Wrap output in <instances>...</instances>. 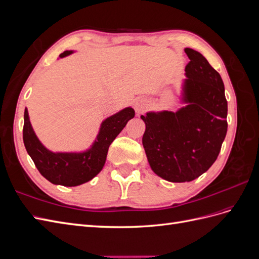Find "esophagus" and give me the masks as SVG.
<instances>
[{
	"instance_id": "1",
	"label": "esophagus",
	"mask_w": 259,
	"mask_h": 259,
	"mask_svg": "<svg viewBox=\"0 0 259 259\" xmlns=\"http://www.w3.org/2000/svg\"><path fill=\"white\" fill-rule=\"evenodd\" d=\"M134 108L137 113H142L147 110L148 101L145 98H137L134 103Z\"/></svg>"
}]
</instances>
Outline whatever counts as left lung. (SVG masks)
Returning <instances> with one entry per match:
<instances>
[{
	"label": "left lung",
	"instance_id": "8db88e82",
	"mask_svg": "<svg viewBox=\"0 0 259 259\" xmlns=\"http://www.w3.org/2000/svg\"><path fill=\"white\" fill-rule=\"evenodd\" d=\"M185 107L176 112H148L143 145L151 169L171 183L198 178L213 165L227 134L228 104L222 76L206 58L185 49Z\"/></svg>",
	"mask_w": 259,
	"mask_h": 259
}]
</instances>
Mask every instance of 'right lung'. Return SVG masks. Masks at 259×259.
<instances>
[{"mask_svg":"<svg viewBox=\"0 0 259 259\" xmlns=\"http://www.w3.org/2000/svg\"><path fill=\"white\" fill-rule=\"evenodd\" d=\"M72 53V51H66L61 53L59 57L64 58ZM134 115V109L127 107L107 117L101 123L97 138L89 150L83 152H52L37 139L31 126L26 108L22 130L23 144L36 168L49 182L66 187L79 186L90 182L103 169L109 146Z\"/></svg>","mask_w":259,"mask_h":259,"instance_id":"add662e5","label":"right lung"}]
</instances>
